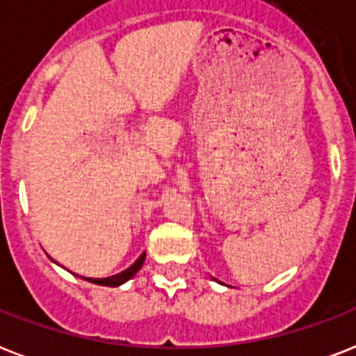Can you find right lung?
<instances>
[{
  "label": "right lung",
  "instance_id": "add662e5",
  "mask_svg": "<svg viewBox=\"0 0 356 356\" xmlns=\"http://www.w3.org/2000/svg\"><path fill=\"white\" fill-rule=\"evenodd\" d=\"M145 260V253H142L138 257V260L134 262L133 266H129L127 270H123L122 273H116V275H111V277H105V279H90V277H86V281L94 282V284H102V286H120L123 284L125 281H129L131 277H134V273L142 268Z\"/></svg>",
  "mask_w": 356,
  "mask_h": 356
}]
</instances>
